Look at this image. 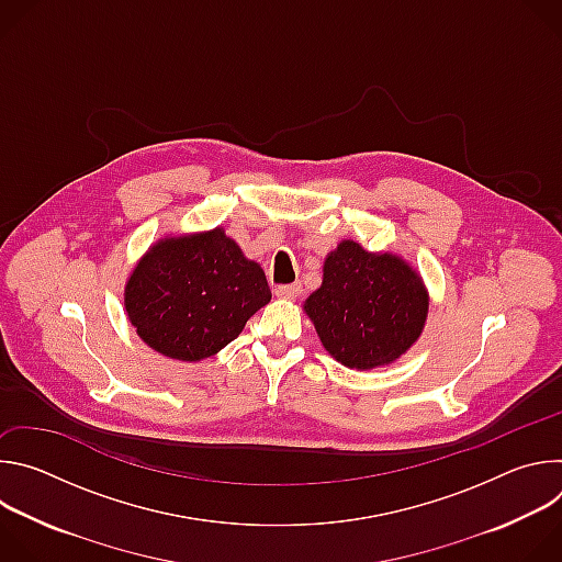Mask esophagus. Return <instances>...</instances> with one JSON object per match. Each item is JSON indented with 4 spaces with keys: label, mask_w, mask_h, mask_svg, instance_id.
Listing matches in <instances>:
<instances>
[{
    "label": "esophagus",
    "mask_w": 562,
    "mask_h": 562,
    "mask_svg": "<svg viewBox=\"0 0 562 562\" xmlns=\"http://www.w3.org/2000/svg\"><path fill=\"white\" fill-rule=\"evenodd\" d=\"M273 293H276L280 300H295V297H300L302 286H300V284H282V286H276Z\"/></svg>",
    "instance_id": "34e87169"
}]
</instances>
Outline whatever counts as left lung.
I'll use <instances>...</instances> for the list:
<instances>
[{"instance_id": "8db88e82", "label": "left lung", "mask_w": 562, "mask_h": 562, "mask_svg": "<svg viewBox=\"0 0 562 562\" xmlns=\"http://www.w3.org/2000/svg\"><path fill=\"white\" fill-rule=\"evenodd\" d=\"M319 342L340 364L369 371L403 358L423 336L429 291L397 254L353 239L325 258L323 284L302 304Z\"/></svg>"}]
</instances>
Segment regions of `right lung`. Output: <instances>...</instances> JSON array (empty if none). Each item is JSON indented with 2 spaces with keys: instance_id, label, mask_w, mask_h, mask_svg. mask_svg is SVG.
Instances as JSON below:
<instances>
[{
  "instance_id": "right-lung-1",
  "label": "right lung",
  "mask_w": 562,
  "mask_h": 562,
  "mask_svg": "<svg viewBox=\"0 0 562 562\" xmlns=\"http://www.w3.org/2000/svg\"><path fill=\"white\" fill-rule=\"evenodd\" d=\"M269 302L262 267L222 226L159 237L124 286L137 336L153 351L182 362L222 351Z\"/></svg>"
}]
</instances>
